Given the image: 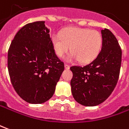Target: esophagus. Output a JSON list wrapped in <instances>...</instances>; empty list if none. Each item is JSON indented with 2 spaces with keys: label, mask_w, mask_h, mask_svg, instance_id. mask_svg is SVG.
I'll list each match as a JSON object with an SVG mask.
<instances>
[{
  "label": "esophagus",
  "mask_w": 129,
  "mask_h": 129,
  "mask_svg": "<svg viewBox=\"0 0 129 129\" xmlns=\"http://www.w3.org/2000/svg\"><path fill=\"white\" fill-rule=\"evenodd\" d=\"M64 68L66 69H69V68H70V66L68 65V64H64Z\"/></svg>",
  "instance_id": "esophagus-1"
}]
</instances>
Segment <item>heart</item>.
Masks as SVG:
<instances>
[{"instance_id": "obj_1", "label": "heart", "mask_w": 129, "mask_h": 129, "mask_svg": "<svg viewBox=\"0 0 129 129\" xmlns=\"http://www.w3.org/2000/svg\"><path fill=\"white\" fill-rule=\"evenodd\" d=\"M54 51L57 56L63 57L72 52L67 59L78 60L81 63L92 62L97 57L102 46V37L99 32L88 28L69 27L54 34L51 38Z\"/></svg>"}]
</instances>
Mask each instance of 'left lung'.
Returning <instances> with one entry per match:
<instances>
[{"label":"left lung","instance_id":"left-lung-1","mask_svg":"<svg viewBox=\"0 0 129 129\" xmlns=\"http://www.w3.org/2000/svg\"><path fill=\"white\" fill-rule=\"evenodd\" d=\"M102 47L97 57L84 67L72 66V95L78 104L95 106L109 97L118 81L121 49L112 32L101 30Z\"/></svg>","mask_w":129,"mask_h":129}]
</instances>
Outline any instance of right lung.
Masks as SVG:
<instances>
[{
    "mask_svg": "<svg viewBox=\"0 0 129 129\" xmlns=\"http://www.w3.org/2000/svg\"><path fill=\"white\" fill-rule=\"evenodd\" d=\"M45 21L30 23L21 28L8 50L11 83L28 103L43 104L51 98L64 69L54 51Z\"/></svg>",
    "mask_w": 129,
    "mask_h": 129,
    "instance_id": "add662e5",
    "label": "right lung"
}]
</instances>
